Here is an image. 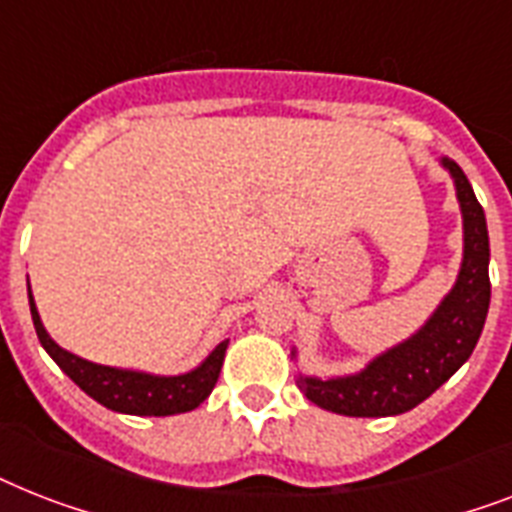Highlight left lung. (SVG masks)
Returning a JSON list of instances; mask_svg holds the SVG:
<instances>
[{"label": "left lung", "mask_w": 512, "mask_h": 512, "mask_svg": "<svg viewBox=\"0 0 512 512\" xmlns=\"http://www.w3.org/2000/svg\"><path fill=\"white\" fill-rule=\"evenodd\" d=\"M454 177L457 199L462 209V249L460 276L452 292L441 300L436 313L417 329L409 340L385 350L348 377H300L297 385L308 401L321 409L345 417H393L404 414L433 396L457 369L470 358L478 337L484 332L489 313V231L484 207L478 204L468 177L460 164L441 159ZM295 356V350H292Z\"/></svg>", "instance_id": "8db88e82"}]
</instances>
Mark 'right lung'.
<instances>
[{
	"label": "right lung",
	"mask_w": 512,
	"mask_h": 512,
	"mask_svg": "<svg viewBox=\"0 0 512 512\" xmlns=\"http://www.w3.org/2000/svg\"><path fill=\"white\" fill-rule=\"evenodd\" d=\"M28 305H31V319H34L36 337L42 348L52 356V361L79 385L90 398L106 409L122 414H140V417H167V414L191 412L212 393L220 369H223L225 348L223 340L196 369L177 377H159V374L132 372V369H116V366L92 364L87 358L68 353L47 335L39 311H36L34 297L28 289Z\"/></svg>",
	"instance_id": "right-lung-1"
}]
</instances>
